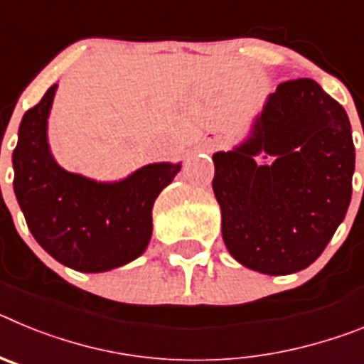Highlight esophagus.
I'll return each instance as SVG.
<instances>
[{"mask_svg": "<svg viewBox=\"0 0 364 364\" xmlns=\"http://www.w3.org/2000/svg\"><path fill=\"white\" fill-rule=\"evenodd\" d=\"M211 149H213V146H210V147H208V151H211Z\"/></svg>", "mask_w": 364, "mask_h": 364, "instance_id": "obj_1", "label": "esophagus"}]
</instances>
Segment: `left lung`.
<instances>
[{
  "label": "left lung",
  "mask_w": 364,
  "mask_h": 364,
  "mask_svg": "<svg viewBox=\"0 0 364 364\" xmlns=\"http://www.w3.org/2000/svg\"><path fill=\"white\" fill-rule=\"evenodd\" d=\"M262 156L264 163H257ZM222 239L237 262L288 275L319 259L352 200L348 114L310 78L268 95L250 134L213 154Z\"/></svg>",
  "instance_id": "left-lung-1"
}]
</instances>
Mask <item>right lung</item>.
<instances>
[{
	"label": "right lung",
	"mask_w": 364,
	"mask_h": 364,
	"mask_svg": "<svg viewBox=\"0 0 364 364\" xmlns=\"http://www.w3.org/2000/svg\"><path fill=\"white\" fill-rule=\"evenodd\" d=\"M58 83L21 118L12 153L14 193L36 242L83 273L120 268L146 252L153 204L182 164L156 162L114 182L70 173L50 153L49 114Z\"/></svg>",
	"instance_id": "obj_1"
}]
</instances>
